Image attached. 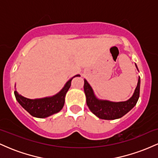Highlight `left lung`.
<instances>
[{
	"label": "left lung",
	"mask_w": 158,
	"mask_h": 158,
	"mask_svg": "<svg viewBox=\"0 0 158 158\" xmlns=\"http://www.w3.org/2000/svg\"><path fill=\"white\" fill-rule=\"evenodd\" d=\"M135 66L138 70L136 64ZM139 87L140 78L139 77L137 87L130 99L124 102H111L98 99L89 83L86 79H84V91L86 96L87 106L90 111L99 119L108 120L121 118L135 106L139 97Z\"/></svg>",
	"instance_id": "8db88e82"
}]
</instances>
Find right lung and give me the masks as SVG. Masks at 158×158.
<instances>
[{
	"instance_id": "right-lung-1",
	"label": "right lung",
	"mask_w": 158,
	"mask_h": 158,
	"mask_svg": "<svg viewBox=\"0 0 158 158\" xmlns=\"http://www.w3.org/2000/svg\"><path fill=\"white\" fill-rule=\"evenodd\" d=\"M76 77H80V75L77 74L69 79L65 83L62 89L52 97L31 99L20 95L16 90L14 94L19 104L32 117L37 118H46L52 114L58 113L62 109L64 105L65 96L71 85L72 79Z\"/></svg>"
}]
</instances>
